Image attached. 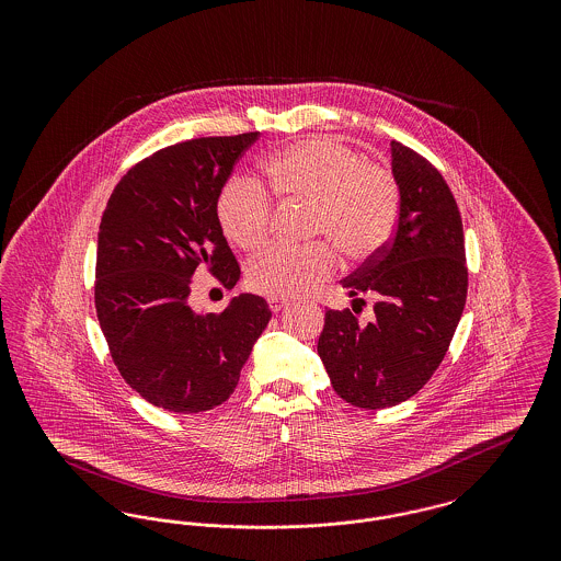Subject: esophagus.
I'll use <instances>...</instances> for the list:
<instances>
[{"label": "esophagus", "instance_id": "esophagus-1", "mask_svg": "<svg viewBox=\"0 0 561 561\" xmlns=\"http://www.w3.org/2000/svg\"><path fill=\"white\" fill-rule=\"evenodd\" d=\"M286 305H288L286 300H277V298H271V300H268V309H271L273 313H279L282 309H286Z\"/></svg>", "mask_w": 561, "mask_h": 561}]
</instances>
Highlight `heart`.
Segmentation results:
<instances>
[{
  "label": "heart",
  "mask_w": 561,
  "mask_h": 561,
  "mask_svg": "<svg viewBox=\"0 0 561 561\" xmlns=\"http://www.w3.org/2000/svg\"><path fill=\"white\" fill-rule=\"evenodd\" d=\"M268 193L286 204L309 206V236L332 241L347 259H368L393 236L400 188L380 163H366L330 136H311L273 153L265 163ZM225 236L243 250L267 240L273 206L267 191L250 179H233L218 197ZM336 268L328 243L305 250L273 245L248 265V286L268 298L313 290Z\"/></svg>",
  "instance_id": "heart-1"
}]
</instances>
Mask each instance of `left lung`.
<instances>
[{
  "label": "left lung",
  "mask_w": 561,
  "mask_h": 561,
  "mask_svg": "<svg viewBox=\"0 0 561 561\" xmlns=\"http://www.w3.org/2000/svg\"><path fill=\"white\" fill-rule=\"evenodd\" d=\"M391 172L400 188L396 233L343 279L353 307L374 296V320L364 325L351 309H330L318 341L334 391L366 410L398 405L427 385L450 347L469 282L462 220L444 176L398 140Z\"/></svg>",
  "instance_id": "obj_1"
}]
</instances>
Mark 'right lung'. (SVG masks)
I'll return each instance as SVG.
<instances>
[{
	"mask_svg": "<svg viewBox=\"0 0 561 561\" xmlns=\"http://www.w3.org/2000/svg\"><path fill=\"white\" fill-rule=\"evenodd\" d=\"M259 133L170 145L130 168L99 227L94 305L113 364L142 400L179 414L213 410L236 391L271 320L256 294L222 313L191 309L193 273L233 288L240 265L222 236L218 197Z\"/></svg>",
	"mask_w": 561,
	"mask_h": 561,
	"instance_id": "right-lung-1",
	"label": "right lung"
}]
</instances>
